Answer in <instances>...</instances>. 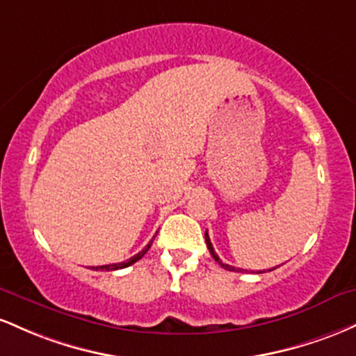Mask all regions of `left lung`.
Listing matches in <instances>:
<instances>
[{
  "instance_id": "obj_1",
  "label": "left lung",
  "mask_w": 356,
  "mask_h": 356,
  "mask_svg": "<svg viewBox=\"0 0 356 356\" xmlns=\"http://www.w3.org/2000/svg\"><path fill=\"white\" fill-rule=\"evenodd\" d=\"M205 242H207V247H209V250H210L211 257H213L215 261H217L218 264H220V266L223 267V269H227V270H235V267H232V266H229V264H223V262L220 261V257H218L217 252H215L213 245H211V242H210V237H209V232H205ZM270 270H273V269H270Z\"/></svg>"
}]
</instances>
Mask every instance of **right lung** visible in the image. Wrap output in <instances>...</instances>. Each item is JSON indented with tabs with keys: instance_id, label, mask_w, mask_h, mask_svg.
<instances>
[{
	"instance_id": "obj_1",
	"label": "right lung",
	"mask_w": 356,
	"mask_h": 356,
	"mask_svg": "<svg viewBox=\"0 0 356 356\" xmlns=\"http://www.w3.org/2000/svg\"><path fill=\"white\" fill-rule=\"evenodd\" d=\"M153 241H154V237L151 238V242L147 243V245L141 250V252H138L136 255H133L131 259H127L126 262H118V264H107V266H97V267H92V270H118V269H124V267L133 266L134 262H138L139 259H141L143 255H145L147 250H149V247H151V243H153Z\"/></svg>"
}]
</instances>
